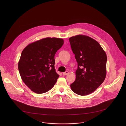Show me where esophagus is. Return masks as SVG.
<instances>
[{
    "label": "esophagus",
    "instance_id": "1",
    "mask_svg": "<svg viewBox=\"0 0 126 126\" xmlns=\"http://www.w3.org/2000/svg\"><path fill=\"white\" fill-rule=\"evenodd\" d=\"M68 71H66L65 72H63V76H65V75H67L68 74Z\"/></svg>",
    "mask_w": 126,
    "mask_h": 126
}]
</instances>
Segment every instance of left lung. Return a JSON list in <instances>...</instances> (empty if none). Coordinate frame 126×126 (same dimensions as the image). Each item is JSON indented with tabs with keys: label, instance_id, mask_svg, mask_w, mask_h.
I'll return each instance as SVG.
<instances>
[{
	"label": "left lung",
	"instance_id": "1",
	"mask_svg": "<svg viewBox=\"0 0 126 126\" xmlns=\"http://www.w3.org/2000/svg\"><path fill=\"white\" fill-rule=\"evenodd\" d=\"M69 41L78 63L76 80L70 87L77 94H89L106 78V54L100 44L90 37L79 35L70 37Z\"/></svg>",
	"mask_w": 126,
	"mask_h": 126
}]
</instances>
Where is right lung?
<instances>
[{
    "instance_id": "1",
    "label": "right lung",
    "mask_w": 126,
    "mask_h": 126,
    "mask_svg": "<svg viewBox=\"0 0 126 126\" xmlns=\"http://www.w3.org/2000/svg\"><path fill=\"white\" fill-rule=\"evenodd\" d=\"M63 44L62 39L48 37L29 45L23 50L18 70L32 91L43 94L54 86L59 77L54 68V57Z\"/></svg>"
}]
</instances>
